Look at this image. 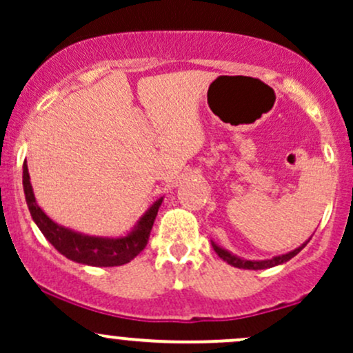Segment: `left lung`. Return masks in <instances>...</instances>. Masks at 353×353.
Wrapping results in <instances>:
<instances>
[{
	"label": "left lung",
	"instance_id": "8db88e82",
	"mask_svg": "<svg viewBox=\"0 0 353 353\" xmlns=\"http://www.w3.org/2000/svg\"><path fill=\"white\" fill-rule=\"evenodd\" d=\"M309 241H310V239H309ZM309 241L303 242L301 247H297V249L290 250V252L282 254V255H275V257L265 259V261H249V259H242V257H239V255H234L232 252H229V250L222 249V247L217 245L214 241H210V244H212V249L216 250V254L219 255V257H221L224 262H228L229 265L237 267V269L262 270V269H270V267H275V265H281V264H283V262L290 261V259L295 257V255L301 252L303 247L309 244Z\"/></svg>",
	"mask_w": 353,
	"mask_h": 353
}]
</instances>
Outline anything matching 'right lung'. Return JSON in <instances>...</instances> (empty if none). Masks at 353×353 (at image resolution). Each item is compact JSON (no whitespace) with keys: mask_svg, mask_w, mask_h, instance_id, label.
<instances>
[{"mask_svg":"<svg viewBox=\"0 0 353 353\" xmlns=\"http://www.w3.org/2000/svg\"><path fill=\"white\" fill-rule=\"evenodd\" d=\"M23 188L31 217L43 232V236L51 242V245H54V249L70 261L92 267L124 265L131 262L136 255H139L148 244L154 219H156L157 210L164 199L161 197L154 202L125 236L101 237L76 232V230L59 225L58 222L48 217L46 212L36 202L26 163L23 164Z\"/></svg>","mask_w":353,"mask_h":353,"instance_id":"1","label":"right lung"}]
</instances>
